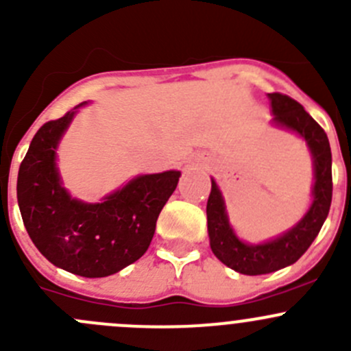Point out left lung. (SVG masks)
Returning <instances> with one entry per match:
<instances>
[{
  "label": "left lung",
  "mask_w": 351,
  "mask_h": 351,
  "mask_svg": "<svg viewBox=\"0 0 351 351\" xmlns=\"http://www.w3.org/2000/svg\"><path fill=\"white\" fill-rule=\"evenodd\" d=\"M268 98L271 101L275 125L299 134L313 154L314 198L307 214L285 234L263 244H246L232 231L224 198L217 183L212 180L207 200V229L212 253L226 267L243 275L271 274L295 263L319 234L331 207V147L326 132L293 98L282 93H268Z\"/></svg>",
  "instance_id": "8db88e82"
}]
</instances>
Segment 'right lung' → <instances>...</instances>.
I'll return each instance as SVG.
<instances>
[{
  "mask_svg": "<svg viewBox=\"0 0 351 351\" xmlns=\"http://www.w3.org/2000/svg\"><path fill=\"white\" fill-rule=\"evenodd\" d=\"M74 110L37 130L20 165L16 198L28 236L52 265L86 278L108 277L146 253L180 171L137 176L100 204L71 198L56 149Z\"/></svg>",
  "mask_w": 351,
  "mask_h": 351,
  "instance_id": "right-lung-1",
  "label": "right lung"
}]
</instances>
